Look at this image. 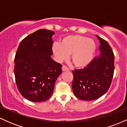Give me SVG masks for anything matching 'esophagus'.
Here are the masks:
<instances>
[{"label":"esophagus","instance_id":"34e87169","mask_svg":"<svg viewBox=\"0 0 127 127\" xmlns=\"http://www.w3.org/2000/svg\"><path fill=\"white\" fill-rule=\"evenodd\" d=\"M62 70L63 71H69V68H68L67 66H65V65H63L62 66Z\"/></svg>","mask_w":127,"mask_h":127}]
</instances>
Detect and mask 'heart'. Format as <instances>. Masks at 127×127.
I'll use <instances>...</instances> for the list:
<instances>
[{
    "label": "heart",
    "mask_w": 127,
    "mask_h": 127,
    "mask_svg": "<svg viewBox=\"0 0 127 127\" xmlns=\"http://www.w3.org/2000/svg\"><path fill=\"white\" fill-rule=\"evenodd\" d=\"M96 49L93 39L79 34L68 35L55 42L52 50L59 62L64 60L70 55V61L77 68L85 67L91 62Z\"/></svg>",
    "instance_id": "heart-1"
}]
</instances>
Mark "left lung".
Returning <instances> with one entry per match:
<instances>
[{
	"mask_svg": "<svg viewBox=\"0 0 127 127\" xmlns=\"http://www.w3.org/2000/svg\"><path fill=\"white\" fill-rule=\"evenodd\" d=\"M100 54L87 67L72 71V90L77 98L91 101L100 98L108 91L114 73L115 56L111 46L98 36Z\"/></svg>",
	"mask_w": 127,
	"mask_h": 127,
	"instance_id": "1",
	"label": "left lung"
}]
</instances>
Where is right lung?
<instances>
[{
	"mask_svg": "<svg viewBox=\"0 0 127 127\" xmlns=\"http://www.w3.org/2000/svg\"><path fill=\"white\" fill-rule=\"evenodd\" d=\"M54 32L40 29L21 40L15 56L14 74L20 94L33 102L47 100L62 73L61 64L51 57Z\"/></svg>",
	"mask_w": 127,
	"mask_h": 127,
	"instance_id": "1",
	"label": "right lung"
}]
</instances>
